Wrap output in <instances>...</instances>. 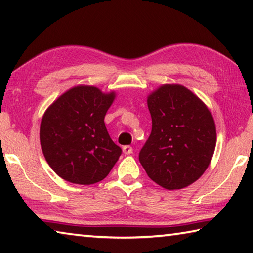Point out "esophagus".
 Instances as JSON below:
<instances>
[{"mask_svg":"<svg viewBox=\"0 0 253 253\" xmlns=\"http://www.w3.org/2000/svg\"><path fill=\"white\" fill-rule=\"evenodd\" d=\"M123 153L125 154V155H130V154L132 153V147L126 145V146L123 147Z\"/></svg>","mask_w":253,"mask_h":253,"instance_id":"34e87169","label":"esophagus"}]
</instances>
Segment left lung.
Returning a JSON list of instances; mask_svg holds the SVG:
<instances>
[{
	"label": "left lung",
	"instance_id": "8db88e82",
	"mask_svg": "<svg viewBox=\"0 0 253 253\" xmlns=\"http://www.w3.org/2000/svg\"><path fill=\"white\" fill-rule=\"evenodd\" d=\"M152 132L139 153L149 178L166 190L184 188L202 176L216 144L207 105L182 84H166L147 97Z\"/></svg>",
	"mask_w": 253,
	"mask_h": 253
}]
</instances>
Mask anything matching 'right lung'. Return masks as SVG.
<instances>
[{
	"label": "right lung",
	"instance_id": "obj_1",
	"mask_svg": "<svg viewBox=\"0 0 253 253\" xmlns=\"http://www.w3.org/2000/svg\"><path fill=\"white\" fill-rule=\"evenodd\" d=\"M116 92L93 85H76L44 111L40 125L41 148L50 168L67 182H100L116 164L122 149L107 131L105 116Z\"/></svg>",
	"mask_w": 253,
	"mask_h": 253
}]
</instances>
